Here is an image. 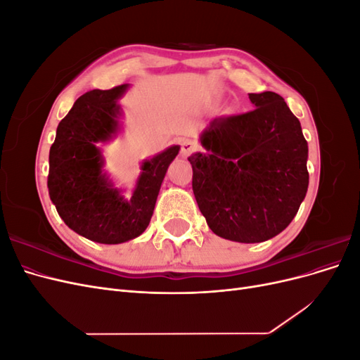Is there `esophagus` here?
<instances>
[{
  "label": "esophagus",
  "mask_w": 360,
  "mask_h": 360,
  "mask_svg": "<svg viewBox=\"0 0 360 360\" xmlns=\"http://www.w3.org/2000/svg\"><path fill=\"white\" fill-rule=\"evenodd\" d=\"M197 150V143H193L192 139H184L181 143V156L183 158H188L189 155H192L193 151Z\"/></svg>",
  "instance_id": "esophagus-1"
}]
</instances>
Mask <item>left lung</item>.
<instances>
[{"instance_id": "obj_1", "label": "left lung", "mask_w": 360, "mask_h": 360, "mask_svg": "<svg viewBox=\"0 0 360 360\" xmlns=\"http://www.w3.org/2000/svg\"><path fill=\"white\" fill-rule=\"evenodd\" d=\"M254 110L217 117L193 153L192 189L210 230L258 243L290 225L307 195L308 143L285 101L274 91L249 94Z\"/></svg>"}]
</instances>
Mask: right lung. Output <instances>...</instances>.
I'll list each match as a JSON object with an SVG mask.
<instances>
[{"label":"right lung","mask_w":360,"mask_h":360,"mask_svg":"<svg viewBox=\"0 0 360 360\" xmlns=\"http://www.w3.org/2000/svg\"><path fill=\"white\" fill-rule=\"evenodd\" d=\"M126 89L123 84L82 94L60 122L49 150L51 201L70 230L97 243H123L146 231L163 177L180 150L172 146L146 160L130 200L112 188L102 172L103 159L96 143L117 132V101Z\"/></svg>","instance_id":"obj_1"}]
</instances>
